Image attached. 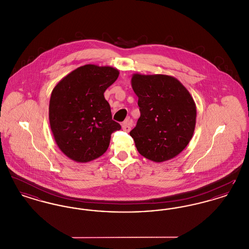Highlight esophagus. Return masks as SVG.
Listing matches in <instances>:
<instances>
[{
    "label": "esophagus",
    "mask_w": 249,
    "mask_h": 249,
    "mask_svg": "<svg viewBox=\"0 0 249 249\" xmlns=\"http://www.w3.org/2000/svg\"><path fill=\"white\" fill-rule=\"evenodd\" d=\"M131 125H132V120L130 118H128L122 123V129H123V130L129 132L130 130V128H131Z\"/></svg>",
    "instance_id": "esophagus-1"
}]
</instances>
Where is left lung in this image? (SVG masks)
<instances>
[{
    "instance_id": "8db88e82",
    "label": "left lung",
    "mask_w": 249,
    "mask_h": 249,
    "mask_svg": "<svg viewBox=\"0 0 249 249\" xmlns=\"http://www.w3.org/2000/svg\"><path fill=\"white\" fill-rule=\"evenodd\" d=\"M131 87L141 116L130 130L138 152L154 162L180 154L190 142L197 110L189 90L176 77L133 73Z\"/></svg>"
}]
</instances>
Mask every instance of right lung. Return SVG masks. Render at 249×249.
Here are the masks:
<instances>
[{"mask_svg":"<svg viewBox=\"0 0 249 249\" xmlns=\"http://www.w3.org/2000/svg\"><path fill=\"white\" fill-rule=\"evenodd\" d=\"M111 66L86 64L64 76L52 90L49 123L60 151L76 162L101 157L112 132L121 129L112 119L105 98L107 88L119 77Z\"/></svg>","mask_w":249,"mask_h":249,"instance_id":"add662e5","label":"right lung"}]
</instances>
